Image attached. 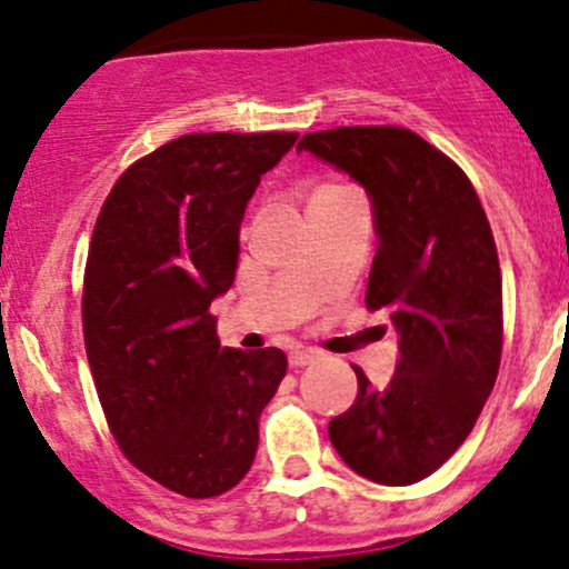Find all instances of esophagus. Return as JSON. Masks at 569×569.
Wrapping results in <instances>:
<instances>
[{
    "label": "esophagus",
    "mask_w": 569,
    "mask_h": 569,
    "mask_svg": "<svg viewBox=\"0 0 569 569\" xmlns=\"http://www.w3.org/2000/svg\"><path fill=\"white\" fill-rule=\"evenodd\" d=\"M315 360H319V355L315 352V349H296V352H290V366L292 368L311 366Z\"/></svg>",
    "instance_id": "34e87169"
}]
</instances>
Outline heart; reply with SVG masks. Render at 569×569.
I'll return each mask as SVG.
<instances>
[{
	"label": "heart",
	"instance_id": "heart-1",
	"mask_svg": "<svg viewBox=\"0 0 569 569\" xmlns=\"http://www.w3.org/2000/svg\"><path fill=\"white\" fill-rule=\"evenodd\" d=\"M319 190H333V184H325V188H319ZM319 190H317V193H319Z\"/></svg>",
	"mask_w": 569,
	"mask_h": 569
}]
</instances>
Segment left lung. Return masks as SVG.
Listing matches in <instances>:
<instances>
[{"mask_svg":"<svg viewBox=\"0 0 569 569\" xmlns=\"http://www.w3.org/2000/svg\"><path fill=\"white\" fill-rule=\"evenodd\" d=\"M298 150L352 174L373 201L366 306L385 309L400 357L385 389L357 373V400L328 427L343 462L376 483L436 473L473 430L502 355V277L473 182L398 126L303 133Z\"/></svg>","mask_w":569,"mask_h":569,"instance_id":"left-lung-1","label":"left lung"}]
</instances>
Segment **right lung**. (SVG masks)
I'll use <instances>...</instances> for the list:
<instances>
[{"mask_svg": "<svg viewBox=\"0 0 569 569\" xmlns=\"http://www.w3.org/2000/svg\"><path fill=\"white\" fill-rule=\"evenodd\" d=\"M298 133H184L133 161L96 217L82 336L129 462L182 497L233 489L287 373L282 349H222L209 306L231 290L260 174Z\"/></svg>", "mask_w": 569, "mask_h": 569, "instance_id": "1", "label": "right lung"}]
</instances>
